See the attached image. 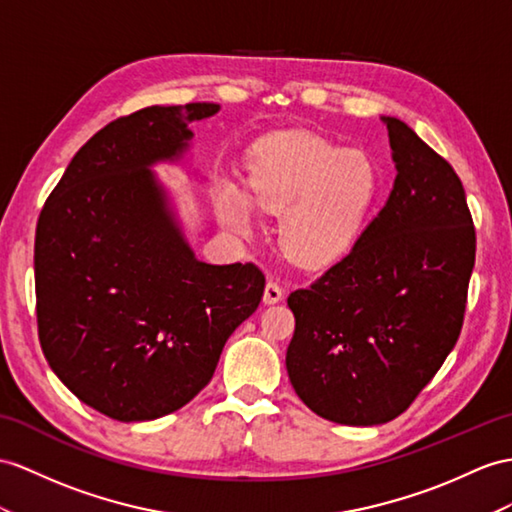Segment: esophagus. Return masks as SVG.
I'll use <instances>...</instances> for the list:
<instances>
[{
    "mask_svg": "<svg viewBox=\"0 0 512 512\" xmlns=\"http://www.w3.org/2000/svg\"><path fill=\"white\" fill-rule=\"evenodd\" d=\"M282 297H284V289H282V286H280L278 282L269 280L267 286H265V295H263L265 304H278Z\"/></svg>",
    "mask_w": 512,
    "mask_h": 512,
    "instance_id": "1",
    "label": "esophagus"
}]
</instances>
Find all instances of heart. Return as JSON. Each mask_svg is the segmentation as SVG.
Wrapping results in <instances>:
<instances>
[{
	"mask_svg": "<svg viewBox=\"0 0 512 512\" xmlns=\"http://www.w3.org/2000/svg\"><path fill=\"white\" fill-rule=\"evenodd\" d=\"M380 195V171L363 149H343L313 132L269 136L249 156L245 193L223 182L219 217L252 223V206L280 216V245L299 265L319 267L350 252Z\"/></svg>",
	"mask_w": 512,
	"mask_h": 512,
	"instance_id": "b5f03b06",
	"label": "heart"
}]
</instances>
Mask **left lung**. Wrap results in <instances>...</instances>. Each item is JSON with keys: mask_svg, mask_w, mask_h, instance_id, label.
Returning <instances> with one entry per match:
<instances>
[{"mask_svg": "<svg viewBox=\"0 0 512 512\" xmlns=\"http://www.w3.org/2000/svg\"><path fill=\"white\" fill-rule=\"evenodd\" d=\"M395 160L384 208L352 252L286 299V371L319 417L378 426L415 402L463 328L476 228L450 162L382 117Z\"/></svg>", "mask_w": 512, "mask_h": 512, "instance_id": "1", "label": "left lung"}]
</instances>
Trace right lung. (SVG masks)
I'll return each mask as SVG.
<instances>
[{"label":"right lung","mask_w":512,"mask_h":512,"mask_svg":"<svg viewBox=\"0 0 512 512\" xmlns=\"http://www.w3.org/2000/svg\"><path fill=\"white\" fill-rule=\"evenodd\" d=\"M219 104L149 106L110 121L69 162L34 239L36 323L49 367L117 421L189 404L258 308L252 263L197 260L149 167L178 160Z\"/></svg>","instance_id":"obj_1"}]
</instances>
